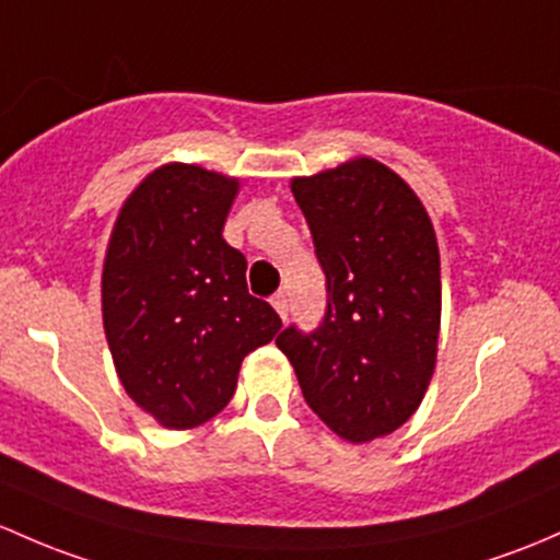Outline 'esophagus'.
<instances>
[{
    "label": "esophagus",
    "instance_id": "esophagus-1",
    "mask_svg": "<svg viewBox=\"0 0 560 560\" xmlns=\"http://www.w3.org/2000/svg\"><path fill=\"white\" fill-rule=\"evenodd\" d=\"M270 303H273V308L279 311L281 319H287V314H290V300H287L284 292H276V295L270 298Z\"/></svg>",
    "mask_w": 560,
    "mask_h": 560
}]
</instances>
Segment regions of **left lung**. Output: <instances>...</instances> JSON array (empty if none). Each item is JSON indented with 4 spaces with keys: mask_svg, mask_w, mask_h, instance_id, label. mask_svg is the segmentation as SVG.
I'll list each match as a JSON object with an SVG mask.
<instances>
[{
    "mask_svg": "<svg viewBox=\"0 0 560 560\" xmlns=\"http://www.w3.org/2000/svg\"><path fill=\"white\" fill-rule=\"evenodd\" d=\"M325 270L319 327L281 329L276 346L303 397L349 443L402 427L434 373L440 255L416 192L392 168L362 158L292 179Z\"/></svg>",
    "mask_w": 560,
    "mask_h": 560,
    "instance_id": "obj_1",
    "label": "left lung"
}]
</instances>
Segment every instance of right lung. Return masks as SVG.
<instances>
[{
	"instance_id": "obj_1",
	"label": "right lung",
	"mask_w": 560,
	"mask_h": 560,
	"mask_svg": "<svg viewBox=\"0 0 560 560\" xmlns=\"http://www.w3.org/2000/svg\"><path fill=\"white\" fill-rule=\"evenodd\" d=\"M238 182L172 163L131 192L102 279L107 343L131 399L168 429L231 402L249 351L281 319L246 290V257L222 238Z\"/></svg>"
}]
</instances>
